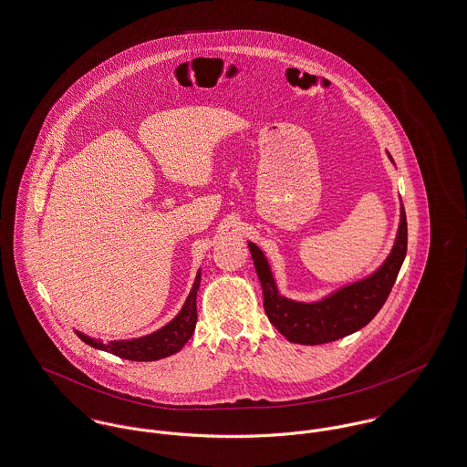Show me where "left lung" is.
<instances>
[{
  "instance_id": "left-lung-1",
  "label": "left lung",
  "mask_w": 467,
  "mask_h": 467,
  "mask_svg": "<svg viewBox=\"0 0 467 467\" xmlns=\"http://www.w3.org/2000/svg\"><path fill=\"white\" fill-rule=\"evenodd\" d=\"M407 214L401 206L396 244L385 263L368 277L348 285L317 303H297L283 297L265 254L258 245L249 242L268 320L290 342L303 346L327 344L362 329L385 305L407 256Z\"/></svg>"
}]
</instances>
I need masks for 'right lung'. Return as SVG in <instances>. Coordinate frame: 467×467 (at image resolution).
Instances as JSON below:
<instances>
[{
	"instance_id": "add662e5",
	"label": "right lung",
	"mask_w": 467,
	"mask_h": 467,
	"mask_svg": "<svg viewBox=\"0 0 467 467\" xmlns=\"http://www.w3.org/2000/svg\"><path fill=\"white\" fill-rule=\"evenodd\" d=\"M201 286V270L197 272L193 288L182 306L179 315L157 329L154 333L141 337V338H132V340H112L105 344L102 340L91 338L80 331H75L82 342L95 349H102L114 357L132 360V362H154L166 357L175 355L177 351L182 349V346L192 338L197 324V290Z\"/></svg>"
}]
</instances>
